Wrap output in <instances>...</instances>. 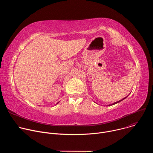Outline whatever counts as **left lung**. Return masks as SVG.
Returning <instances> with one entry per match:
<instances>
[{
	"mask_svg": "<svg viewBox=\"0 0 153 153\" xmlns=\"http://www.w3.org/2000/svg\"><path fill=\"white\" fill-rule=\"evenodd\" d=\"M126 97H127V96H126ZM126 97H125V98H123V99H122V100H119V101H117V102H114V103H112V104H111V105H114V104H116V103H119V102H121V101H122V100H123V99H125V98H126Z\"/></svg>",
	"mask_w": 153,
	"mask_h": 153,
	"instance_id": "obj_1",
	"label": "left lung"
}]
</instances>
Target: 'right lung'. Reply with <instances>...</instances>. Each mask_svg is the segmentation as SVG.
Masks as SVG:
<instances>
[{
  "instance_id": "right-lung-1",
  "label": "right lung",
  "mask_w": 153,
  "mask_h": 153,
  "mask_svg": "<svg viewBox=\"0 0 153 153\" xmlns=\"http://www.w3.org/2000/svg\"><path fill=\"white\" fill-rule=\"evenodd\" d=\"M58 103H59V102H58Z\"/></svg>"
}]
</instances>
